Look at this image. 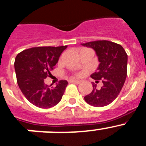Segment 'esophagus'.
I'll return each instance as SVG.
<instances>
[{
    "label": "esophagus",
    "mask_w": 146,
    "mask_h": 146,
    "mask_svg": "<svg viewBox=\"0 0 146 146\" xmlns=\"http://www.w3.org/2000/svg\"><path fill=\"white\" fill-rule=\"evenodd\" d=\"M70 82L71 83H73V84H80V82H79V81H77V80H70Z\"/></svg>",
    "instance_id": "obj_1"
}]
</instances>
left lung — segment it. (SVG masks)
<instances>
[{
	"label": "left lung",
	"instance_id": "8db88e82",
	"mask_svg": "<svg viewBox=\"0 0 146 146\" xmlns=\"http://www.w3.org/2000/svg\"><path fill=\"white\" fill-rule=\"evenodd\" d=\"M96 52L100 64L92 79L102 80L103 84L98 89L93 83V90L84 96L87 103L94 107H103L111 104L120 93L127 76L128 55L120 44L109 41H96L81 44Z\"/></svg>",
	"mask_w": 146,
	"mask_h": 146
}]
</instances>
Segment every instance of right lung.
Listing matches in <instances>:
<instances>
[{
    "label": "right lung",
    "mask_w": 146,
    "mask_h": 146,
    "mask_svg": "<svg viewBox=\"0 0 146 146\" xmlns=\"http://www.w3.org/2000/svg\"><path fill=\"white\" fill-rule=\"evenodd\" d=\"M67 46H38L17 55L15 70L19 88L27 100L41 108H50L61 101L67 82L61 80L55 88H49L44 79L51 75L62 52Z\"/></svg>",
    "instance_id": "right-lung-1"
}]
</instances>
